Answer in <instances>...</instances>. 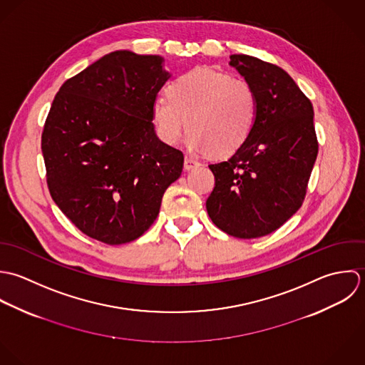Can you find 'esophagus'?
<instances>
[{"label":"esophagus","instance_id":"34e87169","mask_svg":"<svg viewBox=\"0 0 365 365\" xmlns=\"http://www.w3.org/2000/svg\"><path fill=\"white\" fill-rule=\"evenodd\" d=\"M197 166H200V162L197 159H195V158H192L189 155L185 156V169L186 170H190V169L197 168Z\"/></svg>","mask_w":365,"mask_h":365}]
</instances>
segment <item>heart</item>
I'll return each mask as SVG.
<instances>
[{
  "mask_svg": "<svg viewBox=\"0 0 365 365\" xmlns=\"http://www.w3.org/2000/svg\"><path fill=\"white\" fill-rule=\"evenodd\" d=\"M166 93L152 103V123L162 143L176 144L187 124L186 143L196 152L225 158L250 140L258 96L248 80L197 68L176 77Z\"/></svg>",
  "mask_w": 365,
  "mask_h": 365,
  "instance_id": "obj_1",
  "label": "heart"
}]
</instances>
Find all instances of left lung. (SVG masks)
Returning <instances> with one entry per match:
<instances>
[{
  "label": "left lung",
  "mask_w": 365,
  "mask_h": 365,
  "mask_svg": "<svg viewBox=\"0 0 365 365\" xmlns=\"http://www.w3.org/2000/svg\"><path fill=\"white\" fill-rule=\"evenodd\" d=\"M230 65L258 96V115L247 144L209 165L216 186L206 202L212 221L237 238L271 234L300 209L317 158L313 106L289 74L248 55Z\"/></svg>",
  "instance_id": "1"
}]
</instances>
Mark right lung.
<instances>
[{
    "label": "right lung",
    "instance_id": "add662e5",
    "mask_svg": "<svg viewBox=\"0 0 365 365\" xmlns=\"http://www.w3.org/2000/svg\"><path fill=\"white\" fill-rule=\"evenodd\" d=\"M158 55L111 52L59 88L42 133L53 202L86 235L108 245L141 237L183 169L162 143L152 103L170 74Z\"/></svg>",
    "mask_w": 365,
    "mask_h": 365
}]
</instances>
